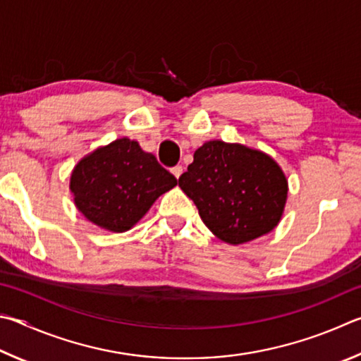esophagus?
Here are the masks:
<instances>
[{
    "label": "esophagus",
    "instance_id": "1",
    "mask_svg": "<svg viewBox=\"0 0 361 361\" xmlns=\"http://www.w3.org/2000/svg\"><path fill=\"white\" fill-rule=\"evenodd\" d=\"M182 171H184V168L180 166V164H177V166H174V168H171V173H173L177 179H179L180 177V174H182Z\"/></svg>",
    "mask_w": 361,
    "mask_h": 361
}]
</instances>
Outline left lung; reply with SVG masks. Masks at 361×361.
<instances>
[{
  "instance_id": "8db88e82",
  "label": "left lung",
  "mask_w": 361,
  "mask_h": 361,
  "mask_svg": "<svg viewBox=\"0 0 361 361\" xmlns=\"http://www.w3.org/2000/svg\"><path fill=\"white\" fill-rule=\"evenodd\" d=\"M179 187L198 207L207 228L230 244L247 243L273 230L288 190L273 158L224 141L204 142L195 152Z\"/></svg>"
}]
</instances>
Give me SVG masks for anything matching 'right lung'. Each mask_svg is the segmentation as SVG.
<instances>
[{
	"instance_id": "obj_1",
	"label": "right lung",
	"mask_w": 361,
	"mask_h": 361,
	"mask_svg": "<svg viewBox=\"0 0 361 361\" xmlns=\"http://www.w3.org/2000/svg\"><path fill=\"white\" fill-rule=\"evenodd\" d=\"M177 179L136 141L117 139L78 163L69 188L78 209L109 231L130 230Z\"/></svg>"
}]
</instances>
